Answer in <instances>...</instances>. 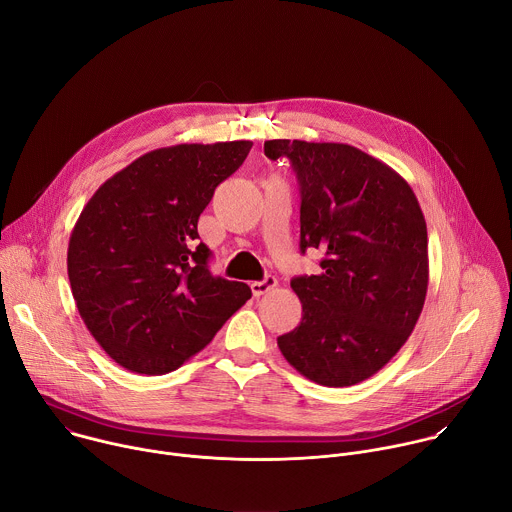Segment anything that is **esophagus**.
<instances>
[{
  "mask_svg": "<svg viewBox=\"0 0 512 512\" xmlns=\"http://www.w3.org/2000/svg\"><path fill=\"white\" fill-rule=\"evenodd\" d=\"M275 285H277V279L273 275H265L261 281H253L251 283V291H253L255 298H261L263 294H267V291L273 289Z\"/></svg>",
  "mask_w": 512,
  "mask_h": 512,
  "instance_id": "34e87169",
  "label": "esophagus"
}]
</instances>
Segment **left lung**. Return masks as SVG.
I'll return each instance as SVG.
<instances>
[{
  "label": "left lung",
  "mask_w": 512,
  "mask_h": 512,
  "mask_svg": "<svg viewBox=\"0 0 512 512\" xmlns=\"http://www.w3.org/2000/svg\"><path fill=\"white\" fill-rule=\"evenodd\" d=\"M265 156L294 168L300 251L320 249L322 273L291 279L302 322L277 338L285 360L324 387L379 373L423 310L427 227L411 186L348 143L269 139Z\"/></svg>",
  "instance_id": "1"
}]
</instances>
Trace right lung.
Here are the masks:
<instances>
[{
	"label": "right lung",
	"mask_w": 512,
	"mask_h": 512,
	"mask_svg": "<svg viewBox=\"0 0 512 512\" xmlns=\"http://www.w3.org/2000/svg\"><path fill=\"white\" fill-rule=\"evenodd\" d=\"M253 141L180 143L143 154L87 202L68 241L79 314L123 369L166 375L200 352L251 298L214 277L198 218Z\"/></svg>",
	"instance_id": "1"
}]
</instances>
